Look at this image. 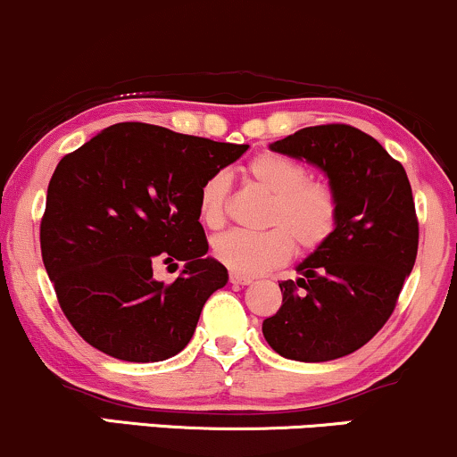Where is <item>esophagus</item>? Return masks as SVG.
<instances>
[{
    "instance_id": "1",
    "label": "esophagus",
    "mask_w": 457,
    "mask_h": 457,
    "mask_svg": "<svg viewBox=\"0 0 457 457\" xmlns=\"http://www.w3.org/2000/svg\"><path fill=\"white\" fill-rule=\"evenodd\" d=\"M228 280L233 282V284H241V287H248V284H252L254 282V278H250V276H241V273H230L228 276Z\"/></svg>"
}]
</instances>
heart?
Returning a JSON list of instances; mask_svg holds the SVG:
<instances>
[{"mask_svg":"<svg viewBox=\"0 0 457 457\" xmlns=\"http://www.w3.org/2000/svg\"><path fill=\"white\" fill-rule=\"evenodd\" d=\"M244 179L271 196L262 233L228 230L218 235L212 254L241 276H259L297 254L323 250L340 222V196L327 179L310 177L308 164L291 155L262 152L244 166ZM230 184L213 173L198 187V218L207 228H222L228 220Z\"/></svg>","mask_w":457,"mask_h":457,"instance_id":"obj_1","label":"heart"}]
</instances>
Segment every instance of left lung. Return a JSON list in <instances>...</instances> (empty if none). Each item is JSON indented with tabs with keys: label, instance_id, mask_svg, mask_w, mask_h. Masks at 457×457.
<instances>
[{
	"label": "left lung",
	"instance_id": "obj_1",
	"mask_svg": "<svg viewBox=\"0 0 457 457\" xmlns=\"http://www.w3.org/2000/svg\"><path fill=\"white\" fill-rule=\"evenodd\" d=\"M325 170L340 222L323 250L280 282L282 308L262 336L282 357L331 361L383 329L417 259L420 220L404 166L377 138L346 123L310 126L271 145Z\"/></svg>",
	"mask_w": 457,
	"mask_h": 457
}]
</instances>
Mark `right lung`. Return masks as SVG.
<instances>
[{
    "label": "right lung",
    "mask_w": 457,
    "mask_h": 457,
    "mask_svg": "<svg viewBox=\"0 0 457 457\" xmlns=\"http://www.w3.org/2000/svg\"><path fill=\"white\" fill-rule=\"evenodd\" d=\"M248 145L126 121L59 160L40 220V250L74 331L123 361L184 351L209 295L228 280L209 259L198 187ZM186 260L180 278H153L155 262Z\"/></svg>",
    "instance_id": "right-lung-1"
}]
</instances>
